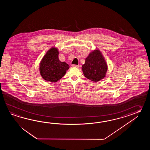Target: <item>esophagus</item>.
Instances as JSON below:
<instances>
[{"mask_svg": "<svg viewBox=\"0 0 150 150\" xmlns=\"http://www.w3.org/2000/svg\"><path fill=\"white\" fill-rule=\"evenodd\" d=\"M72 67H79V65H74V64H73V65H72Z\"/></svg>", "mask_w": 150, "mask_h": 150, "instance_id": "1", "label": "esophagus"}]
</instances>
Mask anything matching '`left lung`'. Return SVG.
<instances>
[{
  "mask_svg": "<svg viewBox=\"0 0 150 150\" xmlns=\"http://www.w3.org/2000/svg\"><path fill=\"white\" fill-rule=\"evenodd\" d=\"M108 70L107 64L102 53L99 49L91 52L82 66L85 76L94 82L103 79Z\"/></svg>",
  "mask_w": 150,
  "mask_h": 150,
  "instance_id": "1",
  "label": "left lung"
}]
</instances>
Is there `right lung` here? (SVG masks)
<instances>
[{
  "mask_svg": "<svg viewBox=\"0 0 150 150\" xmlns=\"http://www.w3.org/2000/svg\"><path fill=\"white\" fill-rule=\"evenodd\" d=\"M59 51L57 48L52 47L42 58L40 63V72L42 78L47 81L56 83L64 76L69 65L58 58Z\"/></svg>",
  "mask_w": 150,
  "mask_h": 150,
  "instance_id": "right-lung-1",
  "label": "right lung"
}]
</instances>
